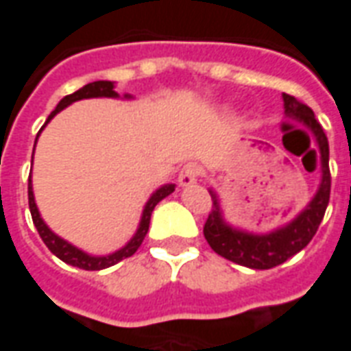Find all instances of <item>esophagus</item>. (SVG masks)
<instances>
[{
    "instance_id": "34e87169",
    "label": "esophagus",
    "mask_w": 351,
    "mask_h": 351,
    "mask_svg": "<svg viewBox=\"0 0 351 351\" xmlns=\"http://www.w3.org/2000/svg\"><path fill=\"white\" fill-rule=\"evenodd\" d=\"M201 176V169L195 163H188V165H184L180 169V173H178V182L180 186H191V184L197 182V178Z\"/></svg>"
}]
</instances>
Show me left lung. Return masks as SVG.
<instances>
[{"instance_id":"1","label":"left lung","mask_w":351,"mask_h":351,"mask_svg":"<svg viewBox=\"0 0 351 351\" xmlns=\"http://www.w3.org/2000/svg\"><path fill=\"white\" fill-rule=\"evenodd\" d=\"M284 107L287 116H295L301 120L304 125H308L314 131L319 146V160H322V184L319 190L310 201V205L302 210L291 223L286 228L276 229L269 235H252L244 233L239 229L229 228L221 218L220 203L216 193L213 195V210L208 214L205 221L206 243L210 244L218 256L229 259L237 265H243L248 269H272L276 265H282L295 254L306 246L316 235L319 223L324 220L325 208L329 205V195H331V171H329V143L325 137L322 125L314 118V112L308 105H304L293 95L284 93Z\"/></svg>"}]
</instances>
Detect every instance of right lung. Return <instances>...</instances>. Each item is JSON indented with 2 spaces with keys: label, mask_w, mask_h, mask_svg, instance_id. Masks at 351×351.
<instances>
[{
  "label": "right lung",
  "mask_w": 351,
  "mask_h": 351,
  "mask_svg": "<svg viewBox=\"0 0 351 351\" xmlns=\"http://www.w3.org/2000/svg\"><path fill=\"white\" fill-rule=\"evenodd\" d=\"M88 97H118V93L114 92V82H110V80H97V82H90L86 86H82L80 90L71 93V95H65L64 99L58 103V107L50 112V116L47 118V122H50V120H52L62 108L67 107V105H71V103H75V101L79 99H88ZM125 97H131V95H125ZM43 128H45V125H43ZM37 135H39V133H37ZM173 191H175V184H165V186H161L160 190H156V193L148 199L145 210H143V218H141V223H138V229L137 233H135V237L123 246L122 250L114 252V254H110V256H101V258L88 256V254H84V252L79 250V248H75V246L67 243V241L54 235V233L47 228V223L41 220L39 210H37V205H35L34 190H32V176H29V182H27V201H29L32 220H34L35 228L39 231V237H41L43 243L47 244V248H49L56 258H60L67 265L84 269V271H101V269L112 267V265H116L118 261H122V259L131 258V256L138 250V246L143 244L146 233H148V226H150V216H152L154 206L158 205L161 199L167 197L169 193H173Z\"/></svg>",
  "instance_id": "add662e5"
}]
</instances>
